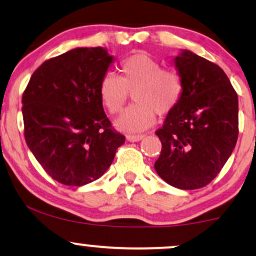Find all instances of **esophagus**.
<instances>
[{"mask_svg": "<svg viewBox=\"0 0 256 256\" xmlns=\"http://www.w3.org/2000/svg\"><path fill=\"white\" fill-rule=\"evenodd\" d=\"M143 138H144V134H128V136H126V140H128V142H140Z\"/></svg>", "mask_w": 256, "mask_h": 256, "instance_id": "1", "label": "esophagus"}]
</instances>
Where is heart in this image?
<instances>
[{
	"label": "heart",
	"instance_id": "1",
	"mask_svg": "<svg viewBox=\"0 0 256 256\" xmlns=\"http://www.w3.org/2000/svg\"><path fill=\"white\" fill-rule=\"evenodd\" d=\"M128 91L134 104L116 120V128L137 132L150 128L155 116H166L177 107L183 94V83L173 70L161 68L154 58L134 52L119 64V78L106 74L98 85L101 104L110 114L124 107Z\"/></svg>",
	"mask_w": 256,
	"mask_h": 256
}]
</instances>
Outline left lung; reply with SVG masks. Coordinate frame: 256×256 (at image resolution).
<instances>
[{
    "label": "left lung",
    "mask_w": 256,
    "mask_h": 256,
    "mask_svg": "<svg viewBox=\"0 0 256 256\" xmlns=\"http://www.w3.org/2000/svg\"><path fill=\"white\" fill-rule=\"evenodd\" d=\"M173 64L183 94L155 132L162 149L154 167L172 186L194 190L218 176L236 146L238 98L218 64L185 49Z\"/></svg>",
    "instance_id": "obj_1"
}]
</instances>
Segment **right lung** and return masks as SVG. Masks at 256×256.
<instances>
[{"instance_id":"add662e5","label":"right lung","mask_w":256,"mask_h":256,"mask_svg":"<svg viewBox=\"0 0 256 256\" xmlns=\"http://www.w3.org/2000/svg\"><path fill=\"white\" fill-rule=\"evenodd\" d=\"M114 56L102 46L74 48L46 60L22 95L25 140L44 171L58 183L96 180L125 142L112 130L98 85Z\"/></svg>"}]
</instances>
